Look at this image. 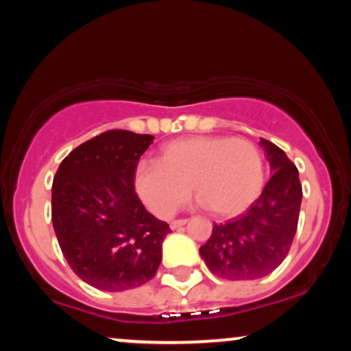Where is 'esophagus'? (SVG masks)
<instances>
[{"label": "esophagus", "mask_w": 351, "mask_h": 351, "mask_svg": "<svg viewBox=\"0 0 351 351\" xmlns=\"http://www.w3.org/2000/svg\"><path fill=\"white\" fill-rule=\"evenodd\" d=\"M186 223H188V219H175V221H171V223H170V228L171 229H178L181 226H184Z\"/></svg>", "instance_id": "esophagus-1"}]
</instances>
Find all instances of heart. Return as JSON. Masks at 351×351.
Instances as JSON below:
<instances>
[{
  "instance_id": "1",
  "label": "heart",
  "mask_w": 351,
  "mask_h": 351,
  "mask_svg": "<svg viewBox=\"0 0 351 351\" xmlns=\"http://www.w3.org/2000/svg\"><path fill=\"white\" fill-rule=\"evenodd\" d=\"M265 160L256 143L232 136H188L167 143L156 165H142L135 186L158 216H171L184 203L189 186L217 217L241 215L261 196Z\"/></svg>"
}]
</instances>
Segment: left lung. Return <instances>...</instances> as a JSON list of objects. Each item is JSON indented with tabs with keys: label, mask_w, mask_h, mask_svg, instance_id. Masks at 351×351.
Returning <instances> with one entry per match:
<instances>
[{
	"label": "left lung",
	"mask_w": 351,
	"mask_h": 351,
	"mask_svg": "<svg viewBox=\"0 0 351 351\" xmlns=\"http://www.w3.org/2000/svg\"><path fill=\"white\" fill-rule=\"evenodd\" d=\"M259 145L271 163V180L244 215L215 224L208 243L199 247L209 271L228 280L259 279L279 267L299 224V170L277 145L265 138Z\"/></svg>",
	"instance_id": "1"
}]
</instances>
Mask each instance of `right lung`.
Returning <instances> with one entry per match:
<instances>
[{
  "mask_svg": "<svg viewBox=\"0 0 351 351\" xmlns=\"http://www.w3.org/2000/svg\"><path fill=\"white\" fill-rule=\"evenodd\" d=\"M152 135L107 130L74 148L52 181V226L75 276L100 291L140 287L155 277L171 231L135 191Z\"/></svg>",
  "mask_w": 351,
  "mask_h": 351,
  "instance_id": "1",
  "label": "right lung"
}]
</instances>
